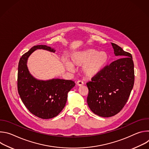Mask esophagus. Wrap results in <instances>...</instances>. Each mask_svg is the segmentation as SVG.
I'll list each match as a JSON object with an SVG mask.
<instances>
[{
    "label": "esophagus",
    "mask_w": 149,
    "mask_h": 149,
    "mask_svg": "<svg viewBox=\"0 0 149 149\" xmlns=\"http://www.w3.org/2000/svg\"><path fill=\"white\" fill-rule=\"evenodd\" d=\"M77 85L78 86L81 87V86H83V85H84V82H83L82 81H77Z\"/></svg>",
    "instance_id": "1"
}]
</instances>
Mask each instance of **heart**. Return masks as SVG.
<instances>
[{
  "label": "heart",
  "instance_id": "heart-1",
  "mask_svg": "<svg viewBox=\"0 0 149 149\" xmlns=\"http://www.w3.org/2000/svg\"><path fill=\"white\" fill-rule=\"evenodd\" d=\"M109 61V55L105 51L88 49L72 54L71 61L63 62V65L68 71H72L74 66L82 67V72L87 78H93L98 75Z\"/></svg>",
  "mask_w": 149,
  "mask_h": 149
}]
</instances>
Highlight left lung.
<instances>
[{
	"label": "left lung",
	"instance_id": "left-lung-1",
	"mask_svg": "<svg viewBox=\"0 0 149 149\" xmlns=\"http://www.w3.org/2000/svg\"><path fill=\"white\" fill-rule=\"evenodd\" d=\"M120 59L105 66L87 83V103L90 110L102 117L118 113L128 100L134 82V63L131 54L111 43Z\"/></svg>",
	"mask_w": 149,
	"mask_h": 149
}]
</instances>
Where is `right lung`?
<instances>
[{
  "mask_svg": "<svg viewBox=\"0 0 149 149\" xmlns=\"http://www.w3.org/2000/svg\"><path fill=\"white\" fill-rule=\"evenodd\" d=\"M37 49L55 52L47 45H36L22 56L18 65L17 90L21 100L32 114L49 119L56 117L64 108L68 93L75 84L71 80L54 78L44 81L34 78L28 70L27 61Z\"/></svg>",
  "mask_w": 149,
  "mask_h": 149,
  "instance_id": "add662e5",
  "label": "right lung"
}]
</instances>
